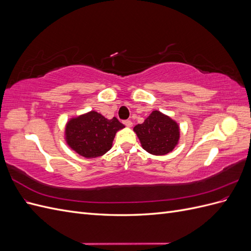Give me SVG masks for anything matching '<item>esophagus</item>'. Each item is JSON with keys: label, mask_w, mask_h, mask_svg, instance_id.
I'll return each mask as SVG.
<instances>
[{"label": "esophagus", "mask_w": 251, "mask_h": 251, "mask_svg": "<svg viewBox=\"0 0 251 251\" xmlns=\"http://www.w3.org/2000/svg\"><path fill=\"white\" fill-rule=\"evenodd\" d=\"M124 124H125V126H127V127H132V126H133V123H132L131 120H125Z\"/></svg>", "instance_id": "esophagus-1"}]
</instances>
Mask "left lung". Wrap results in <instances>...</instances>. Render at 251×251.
<instances>
[{
	"instance_id": "8db88e82",
	"label": "left lung",
	"mask_w": 251,
	"mask_h": 251,
	"mask_svg": "<svg viewBox=\"0 0 251 251\" xmlns=\"http://www.w3.org/2000/svg\"><path fill=\"white\" fill-rule=\"evenodd\" d=\"M133 130L142 149L156 156L171 153L180 139V126L177 121L157 110L151 112L142 124L135 126Z\"/></svg>"
}]
</instances>
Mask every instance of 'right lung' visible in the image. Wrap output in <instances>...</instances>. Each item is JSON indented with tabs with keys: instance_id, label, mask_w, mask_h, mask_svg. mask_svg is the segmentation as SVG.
Masks as SVG:
<instances>
[{
	"instance_id": "right-lung-1",
	"label": "right lung",
	"mask_w": 251,
	"mask_h": 251,
	"mask_svg": "<svg viewBox=\"0 0 251 251\" xmlns=\"http://www.w3.org/2000/svg\"><path fill=\"white\" fill-rule=\"evenodd\" d=\"M124 127L116 117L108 119L100 113L90 111L67 121L65 140L79 156L96 158L111 150L116 133Z\"/></svg>"
}]
</instances>
